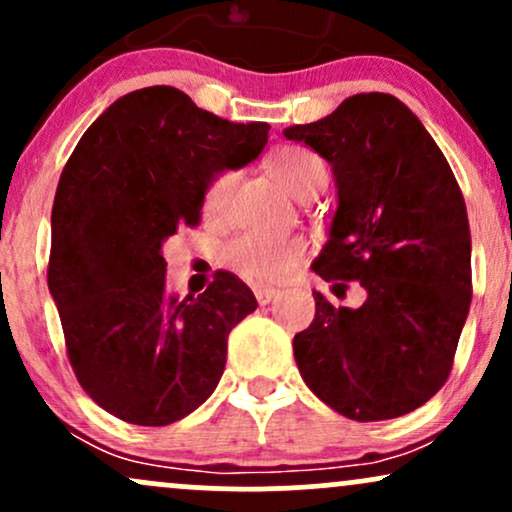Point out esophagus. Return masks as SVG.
<instances>
[{"mask_svg": "<svg viewBox=\"0 0 512 512\" xmlns=\"http://www.w3.org/2000/svg\"><path fill=\"white\" fill-rule=\"evenodd\" d=\"M276 296H279V291H274V289H255V298L260 305L272 303Z\"/></svg>", "mask_w": 512, "mask_h": 512, "instance_id": "obj_1", "label": "esophagus"}]
</instances>
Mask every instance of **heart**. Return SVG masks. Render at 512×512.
I'll return each instance as SVG.
<instances>
[{"instance_id":"1","label":"heart","mask_w":512,"mask_h":512,"mask_svg":"<svg viewBox=\"0 0 512 512\" xmlns=\"http://www.w3.org/2000/svg\"><path fill=\"white\" fill-rule=\"evenodd\" d=\"M269 170L291 195L298 199L313 197L327 182V166L315 151L305 146H286L276 151L269 161ZM238 185L236 168H221L211 175L204 190V209L211 216H223ZM303 238H267L245 233L226 245L223 264L252 286H279L289 279L293 269L305 257Z\"/></svg>"}]
</instances>
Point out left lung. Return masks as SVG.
I'll return each mask as SVG.
<instances>
[{
	"instance_id": "1",
	"label": "left lung",
	"mask_w": 512,
	"mask_h": 512,
	"mask_svg": "<svg viewBox=\"0 0 512 512\" xmlns=\"http://www.w3.org/2000/svg\"><path fill=\"white\" fill-rule=\"evenodd\" d=\"M332 163L339 207L313 269L361 308L315 296L293 337L305 385L354 421L426 404L448 380L472 301V236L460 185L411 110L390 93H358L332 115L286 129Z\"/></svg>"
}]
</instances>
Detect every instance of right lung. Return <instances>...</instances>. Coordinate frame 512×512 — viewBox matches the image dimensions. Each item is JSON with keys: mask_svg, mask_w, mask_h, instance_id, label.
Returning <instances> with one entry per match:
<instances>
[{"mask_svg": "<svg viewBox=\"0 0 512 512\" xmlns=\"http://www.w3.org/2000/svg\"><path fill=\"white\" fill-rule=\"evenodd\" d=\"M267 122L197 108L173 86L127 93L86 129L52 204L48 286L84 392L137 426H168L207 399L228 334L257 308L236 274L197 298L166 289L163 240L202 219L207 182L262 154Z\"/></svg>", "mask_w": 512, "mask_h": 512, "instance_id": "obj_1", "label": "right lung"}]
</instances>
